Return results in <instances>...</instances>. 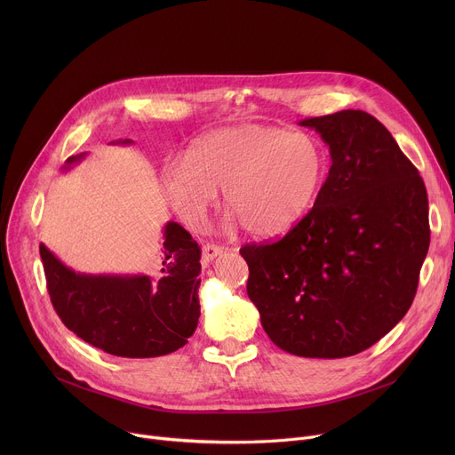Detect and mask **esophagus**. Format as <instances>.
Masks as SVG:
<instances>
[{
    "label": "esophagus",
    "instance_id": "esophagus-1",
    "mask_svg": "<svg viewBox=\"0 0 455 455\" xmlns=\"http://www.w3.org/2000/svg\"><path fill=\"white\" fill-rule=\"evenodd\" d=\"M221 252H223V249H221V247H218V245H212V243H206V245L203 247V259H204V261H212L213 258H218Z\"/></svg>",
    "mask_w": 455,
    "mask_h": 455
}]
</instances>
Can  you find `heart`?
Listing matches in <instances>:
<instances>
[{"instance_id": "heart-1", "label": "heart", "mask_w": 455, "mask_h": 455, "mask_svg": "<svg viewBox=\"0 0 455 455\" xmlns=\"http://www.w3.org/2000/svg\"><path fill=\"white\" fill-rule=\"evenodd\" d=\"M328 153L309 132L237 125L199 136L186 158L162 167V188L188 225H199L223 189L232 220L258 237H276L314 208L328 175Z\"/></svg>"}]
</instances>
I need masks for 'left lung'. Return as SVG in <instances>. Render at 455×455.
<instances>
[{
	"instance_id": "left-lung-1",
	"label": "left lung",
	"mask_w": 455,
	"mask_h": 455,
	"mask_svg": "<svg viewBox=\"0 0 455 455\" xmlns=\"http://www.w3.org/2000/svg\"><path fill=\"white\" fill-rule=\"evenodd\" d=\"M299 125L330 148L321 194L282 240L240 252L269 339L295 355L336 360L372 347L408 314L429 247L427 196L374 116L341 110Z\"/></svg>"
}]
</instances>
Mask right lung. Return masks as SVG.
Segmentation results:
<instances>
[{
  "instance_id": "add662e5",
  "label": "right lung",
  "mask_w": 455,
  "mask_h": 455,
  "mask_svg": "<svg viewBox=\"0 0 455 455\" xmlns=\"http://www.w3.org/2000/svg\"><path fill=\"white\" fill-rule=\"evenodd\" d=\"M129 146L132 140L112 141ZM86 153L69 156L64 170ZM156 280L148 275L76 273L40 243L47 291L57 315L77 338L112 355L156 357L179 350L199 323L201 249L167 221Z\"/></svg>"
}]
</instances>
